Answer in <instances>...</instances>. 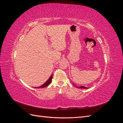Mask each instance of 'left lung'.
<instances>
[{
	"label": "left lung",
	"instance_id": "8db88e82",
	"mask_svg": "<svg viewBox=\"0 0 123 123\" xmlns=\"http://www.w3.org/2000/svg\"><path fill=\"white\" fill-rule=\"evenodd\" d=\"M77 88H78L77 87H76ZM78 88H83V89H87L88 88H87V87H84V86H80V87H79Z\"/></svg>",
	"mask_w": 123,
	"mask_h": 123
}]
</instances>
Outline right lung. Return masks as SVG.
Wrapping results in <instances>:
<instances>
[{"label":"right lung","mask_w":123,"mask_h":123,"mask_svg":"<svg viewBox=\"0 0 123 123\" xmlns=\"http://www.w3.org/2000/svg\"><path fill=\"white\" fill-rule=\"evenodd\" d=\"M52 77H53V74L50 77V78L49 79H48V80L46 81V82L44 83V84H43V85H42V86H40V87H39L38 88H44V87H47V86H48L49 85L50 83H51V80H52ZM37 87H35V88H36ZM38 88V87H37Z\"/></svg>","instance_id":"obj_1"}]
</instances>
